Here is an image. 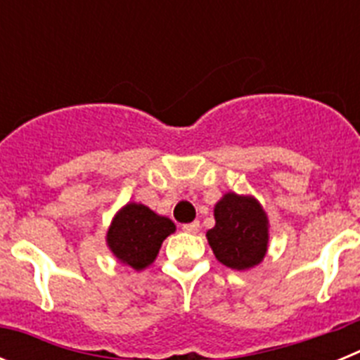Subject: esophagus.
<instances>
[{
    "label": "esophagus",
    "mask_w": 360,
    "mask_h": 360,
    "mask_svg": "<svg viewBox=\"0 0 360 360\" xmlns=\"http://www.w3.org/2000/svg\"><path fill=\"white\" fill-rule=\"evenodd\" d=\"M182 229L186 232H189V234H196L200 231V221H191V224L182 225Z\"/></svg>",
    "instance_id": "esophagus-1"
}]
</instances>
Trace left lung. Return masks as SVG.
Listing matches in <instances>:
<instances>
[{
	"label": "left lung",
	"instance_id": "1",
	"mask_svg": "<svg viewBox=\"0 0 360 360\" xmlns=\"http://www.w3.org/2000/svg\"><path fill=\"white\" fill-rule=\"evenodd\" d=\"M214 218L216 225L207 231V240L218 262L236 270L250 269L262 262L269 227L256 200L229 193L216 203Z\"/></svg>",
	"mask_w": 360,
	"mask_h": 360
}]
</instances>
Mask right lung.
Segmentation results:
<instances>
[{"label":"right lung","mask_w":360,"mask_h":360,"mask_svg":"<svg viewBox=\"0 0 360 360\" xmlns=\"http://www.w3.org/2000/svg\"><path fill=\"white\" fill-rule=\"evenodd\" d=\"M171 232L174 224L169 218L155 214L142 203H128L108 231V245L120 262L141 270L153 263Z\"/></svg>","instance_id":"add662e5"}]
</instances>
